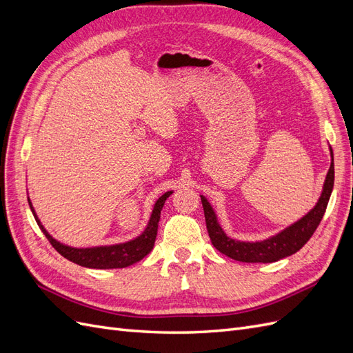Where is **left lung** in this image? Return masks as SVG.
<instances>
[{
	"instance_id": "left-lung-1",
	"label": "left lung",
	"mask_w": 353,
	"mask_h": 353,
	"mask_svg": "<svg viewBox=\"0 0 353 353\" xmlns=\"http://www.w3.org/2000/svg\"><path fill=\"white\" fill-rule=\"evenodd\" d=\"M331 154V163L327 172L323 193L319 196L316 205L309 210L305 216H302L290 227L284 228L283 231L276 232L275 236H271L270 239H265L261 241H241L228 237L225 231L222 230L218 222V216L215 210H213L212 205L208 201L205 196L201 197L203 210H205V219H206V228L209 232V237L212 240V244L223 253L228 258L240 262H249V263H271L276 262L287 256H292L297 250H301L303 245L307 243V240L312 237L316 227L321 222L328 200L333 191L334 185V157L333 150L330 147Z\"/></svg>"
}]
</instances>
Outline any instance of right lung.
Returning a JSON list of instances; mask_svg holds the SVG:
<instances>
[{"mask_svg": "<svg viewBox=\"0 0 353 353\" xmlns=\"http://www.w3.org/2000/svg\"><path fill=\"white\" fill-rule=\"evenodd\" d=\"M174 191H166L163 196H160L157 199V201L153 206L150 219L147 222V227L144 228V231L140 234V236H137L135 239L125 243L109 244V245H94V248H72V245H68L65 243H60L59 240H56L41 223L29 197H28V201L41 231L44 232V236L48 239L52 248H54L61 256H65L66 259H69L73 263L85 266V268L114 270V268H126V266L140 262L152 252L156 241V236H157L160 212H162L166 199Z\"/></svg>", "mask_w": 353, "mask_h": 353, "instance_id": "obj_1", "label": "right lung"}]
</instances>
